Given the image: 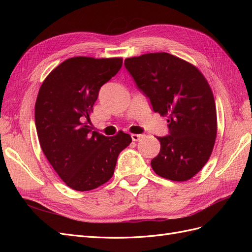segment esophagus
Listing matches in <instances>:
<instances>
[{
  "label": "esophagus",
  "mask_w": 252,
  "mask_h": 252,
  "mask_svg": "<svg viewBox=\"0 0 252 252\" xmlns=\"http://www.w3.org/2000/svg\"><path fill=\"white\" fill-rule=\"evenodd\" d=\"M142 138H143V134H135V133L131 134V139H132V141H134V142L140 141V139H142Z\"/></svg>",
  "instance_id": "obj_1"
}]
</instances>
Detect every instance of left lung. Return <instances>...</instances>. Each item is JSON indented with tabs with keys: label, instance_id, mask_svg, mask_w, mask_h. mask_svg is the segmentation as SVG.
I'll return each instance as SVG.
<instances>
[{
	"label": "left lung",
	"instance_id": "8db88e82",
	"mask_svg": "<svg viewBox=\"0 0 252 252\" xmlns=\"http://www.w3.org/2000/svg\"><path fill=\"white\" fill-rule=\"evenodd\" d=\"M124 65L155 112L167 117L169 134L158 136L154 171L185 182L207 163L217 138V109L207 80L195 66L167 52L128 58Z\"/></svg>",
	"mask_w": 252,
	"mask_h": 252
}]
</instances>
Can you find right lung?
<instances>
[{"mask_svg": "<svg viewBox=\"0 0 252 252\" xmlns=\"http://www.w3.org/2000/svg\"><path fill=\"white\" fill-rule=\"evenodd\" d=\"M122 64V58H70L47 75L37 94L34 120L41 148L59 177L77 191L108 182L120 152L132 141L123 131L105 136L87 125L100 88Z\"/></svg>", "mask_w": 252, "mask_h": 252, "instance_id": "add662e5", "label": "right lung"}]
</instances>
